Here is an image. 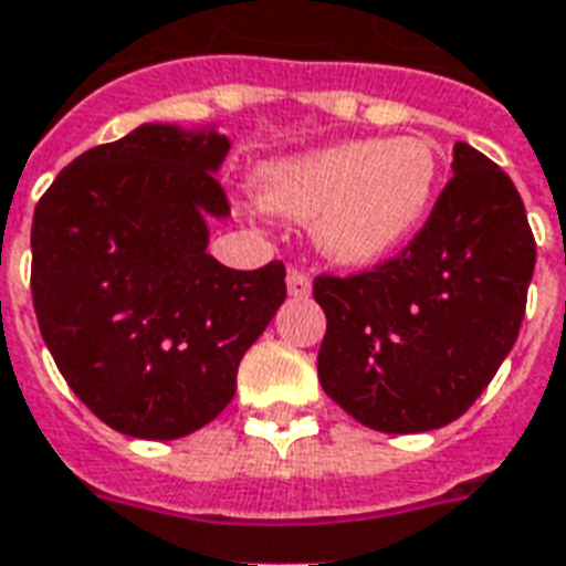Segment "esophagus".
Masks as SVG:
<instances>
[{
	"instance_id": "1",
	"label": "esophagus",
	"mask_w": 566,
	"mask_h": 566,
	"mask_svg": "<svg viewBox=\"0 0 566 566\" xmlns=\"http://www.w3.org/2000/svg\"><path fill=\"white\" fill-rule=\"evenodd\" d=\"M286 286L292 298H307L310 292H313V280H310V274H304L301 268H289Z\"/></svg>"
}]
</instances>
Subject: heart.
<instances>
[{"instance_id":"b5f03b06","label":"heart","mask_w":566,"mask_h":566,"mask_svg":"<svg viewBox=\"0 0 566 566\" xmlns=\"http://www.w3.org/2000/svg\"><path fill=\"white\" fill-rule=\"evenodd\" d=\"M441 160L423 137L346 139L268 160L262 206L313 220L316 248L339 265H373L420 229L436 202Z\"/></svg>"}]
</instances>
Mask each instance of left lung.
I'll return each mask as SVG.
<instances>
[{"instance_id": "8db88e82", "label": "left lung", "mask_w": 566, "mask_h": 566, "mask_svg": "<svg viewBox=\"0 0 566 566\" xmlns=\"http://www.w3.org/2000/svg\"><path fill=\"white\" fill-rule=\"evenodd\" d=\"M415 241L385 265L313 283L328 331L318 381L379 432L448 427L483 394L520 337L534 235L510 176L469 143Z\"/></svg>"}]
</instances>
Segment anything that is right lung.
I'll return each instance as SVG.
<instances>
[{"mask_svg":"<svg viewBox=\"0 0 566 566\" xmlns=\"http://www.w3.org/2000/svg\"><path fill=\"white\" fill-rule=\"evenodd\" d=\"M218 127L146 122L67 164L32 220V301L59 373L130 439L197 432L235 397L238 364L286 301V268L220 265Z\"/></svg>","mask_w":566,"mask_h":566,"instance_id":"1","label":"right lung"}]
</instances>
